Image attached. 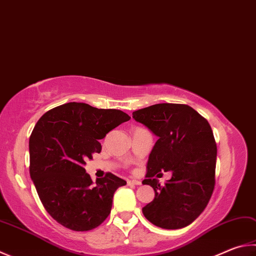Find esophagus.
<instances>
[{
	"instance_id": "1",
	"label": "esophagus",
	"mask_w": 256,
	"mask_h": 256,
	"mask_svg": "<svg viewBox=\"0 0 256 256\" xmlns=\"http://www.w3.org/2000/svg\"><path fill=\"white\" fill-rule=\"evenodd\" d=\"M128 186H138V184H141V181L140 180L131 179V180H128Z\"/></svg>"
}]
</instances>
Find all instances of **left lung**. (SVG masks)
Returning <instances> with one entry per match:
<instances>
[{
	"label": "left lung",
	"mask_w": 256,
	"mask_h": 256,
	"mask_svg": "<svg viewBox=\"0 0 256 256\" xmlns=\"http://www.w3.org/2000/svg\"><path fill=\"white\" fill-rule=\"evenodd\" d=\"M133 118L159 138L142 181L156 197L142 208L143 215L164 230L188 226L206 208L215 187L217 146L210 125L184 104H156L133 112ZM161 170L173 174L164 186L156 179Z\"/></svg>",
	"instance_id": "obj_1"
}]
</instances>
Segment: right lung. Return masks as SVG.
<instances>
[{
  "mask_svg": "<svg viewBox=\"0 0 256 256\" xmlns=\"http://www.w3.org/2000/svg\"><path fill=\"white\" fill-rule=\"evenodd\" d=\"M130 118L120 110L72 102L36 122L29 140L30 176L46 210L59 224L85 232L108 218L114 192L126 181L108 172L94 184L84 166L102 151L98 140Z\"/></svg>",
  "mask_w": 256,
  "mask_h": 256,
  "instance_id": "add662e5",
  "label": "right lung"
}]
</instances>
